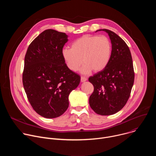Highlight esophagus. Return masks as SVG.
I'll return each instance as SVG.
<instances>
[{"label": "esophagus", "mask_w": 156, "mask_h": 156, "mask_svg": "<svg viewBox=\"0 0 156 156\" xmlns=\"http://www.w3.org/2000/svg\"><path fill=\"white\" fill-rule=\"evenodd\" d=\"M87 80V78L86 77H84V76H81V82H84Z\"/></svg>", "instance_id": "1"}]
</instances>
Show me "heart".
I'll return each mask as SVG.
<instances>
[{
	"label": "heart",
	"instance_id": "heart-1",
	"mask_svg": "<svg viewBox=\"0 0 156 156\" xmlns=\"http://www.w3.org/2000/svg\"><path fill=\"white\" fill-rule=\"evenodd\" d=\"M112 50V42L107 36L86 34L75 40L72 44V49H63L62 54L71 71H77L84 63L85 65L81 72L88 74L92 70L101 72L106 67Z\"/></svg>",
	"mask_w": 156,
	"mask_h": 156
}]
</instances>
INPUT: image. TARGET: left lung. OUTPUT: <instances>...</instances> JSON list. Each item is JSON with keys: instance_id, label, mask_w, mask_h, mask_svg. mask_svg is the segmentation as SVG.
Masks as SVG:
<instances>
[{"instance_id": "1", "label": "left lung", "mask_w": 156, "mask_h": 156, "mask_svg": "<svg viewBox=\"0 0 156 156\" xmlns=\"http://www.w3.org/2000/svg\"><path fill=\"white\" fill-rule=\"evenodd\" d=\"M112 42V50L106 67L89 78L94 91L89 103L94 112L101 115H113L127 102L134 83L135 73L130 51L125 42L114 32L102 29Z\"/></svg>"}]
</instances>
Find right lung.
I'll list each match as a JSON object with an SVG mask.
<instances>
[{"label": "right lung", "instance_id": "right-lung-1", "mask_svg": "<svg viewBox=\"0 0 156 156\" xmlns=\"http://www.w3.org/2000/svg\"><path fill=\"white\" fill-rule=\"evenodd\" d=\"M68 41L64 33L49 29L30 44L25 57L23 84L28 99L41 116L53 119L67 110L69 96L80 83L62 57Z\"/></svg>", "mask_w": 156, "mask_h": 156}]
</instances>
